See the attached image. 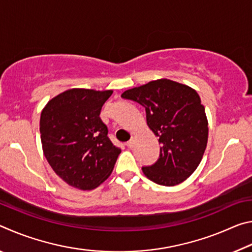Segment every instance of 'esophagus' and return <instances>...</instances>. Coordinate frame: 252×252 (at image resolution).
I'll return each mask as SVG.
<instances>
[{"instance_id": "obj_1", "label": "esophagus", "mask_w": 252, "mask_h": 252, "mask_svg": "<svg viewBox=\"0 0 252 252\" xmlns=\"http://www.w3.org/2000/svg\"><path fill=\"white\" fill-rule=\"evenodd\" d=\"M133 146H134V140H133V139H131L130 141H127V142H126V147L129 148V149L133 148Z\"/></svg>"}]
</instances>
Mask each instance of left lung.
Returning a JSON list of instances; mask_svg holds the SVG:
<instances>
[{"mask_svg": "<svg viewBox=\"0 0 252 252\" xmlns=\"http://www.w3.org/2000/svg\"><path fill=\"white\" fill-rule=\"evenodd\" d=\"M146 109L147 123L159 138L160 157L143 167L148 179L177 186L198 168L208 142V120L197 91L168 79L151 81L122 93Z\"/></svg>", "mask_w": 252, "mask_h": 252, "instance_id": "left-lung-1", "label": "left lung"}]
</instances>
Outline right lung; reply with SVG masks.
I'll use <instances>...</instances> for the list:
<instances>
[{
  "label": "right lung",
  "instance_id": "add662e5",
  "mask_svg": "<svg viewBox=\"0 0 252 252\" xmlns=\"http://www.w3.org/2000/svg\"><path fill=\"white\" fill-rule=\"evenodd\" d=\"M112 92L71 89L42 110L40 132L46 160L63 181L78 189L92 190L105 181L121 152L100 118Z\"/></svg>",
  "mask_w": 252,
  "mask_h": 252
}]
</instances>
